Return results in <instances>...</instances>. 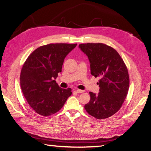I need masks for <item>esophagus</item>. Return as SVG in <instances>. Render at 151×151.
I'll return each instance as SVG.
<instances>
[{
  "label": "esophagus",
  "mask_w": 151,
  "mask_h": 151,
  "mask_svg": "<svg viewBox=\"0 0 151 151\" xmlns=\"http://www.w3.org/2000/svg\"><path fill=\"white\" fill-rule=\"evenodd\" d=\"M76 93H84L85 91L84 90H79V89H77V90H76Z\"/></svg>",
  "instance_id": "obj_1"
}]
</instances>
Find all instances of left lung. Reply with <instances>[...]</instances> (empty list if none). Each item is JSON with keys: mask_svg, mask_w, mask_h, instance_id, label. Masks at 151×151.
<instances>
[{"mask_svg": "<svg viewBox=\"0 0 151 151\" xmlns=\"http://www.w3.org/2000/svg\"><path fill=\"white\" fill-rule=\"evenodd\" d=\"M79 47L89 58L91 74L99 77V93L90 92L86 112L98 119L109 118L120 109L127 96L129 76L119 54L104 43H82Z\"/></svg>", "mask_w": 151, "mask_h": 151, "instance_id": "left-lung-1", "label": "left lung"}]
</instances>
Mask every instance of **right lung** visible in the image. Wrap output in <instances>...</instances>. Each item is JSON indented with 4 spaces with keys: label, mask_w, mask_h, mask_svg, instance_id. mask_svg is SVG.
Segmentation results:
<instances>
[{
    "label": "right lung",
    "mask_w": 151,
    "mask_h": 151,
    "mask_svg": "<svg viewBox=\"0 0 151 151\" xmlns=\"http://www.w3.org/2000/svg\"><path fill=\"white\" fill-rule=\"evenodd\" d=\"M77 43H50L28 57L20 73V87L30 106L37 114L50 116L60 111L71 95V89L60 88L55 80L64 59Z\"/></svg>",
    "instance_id": "1"
}]
</instances>
